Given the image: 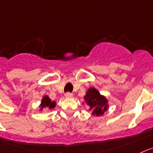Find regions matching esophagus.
<instances>
[{
    "label": "esophagus",
    "mask_w": 153,
    "mask_h": 153,
    "mask_svg": "<svg viewBox=\"0 0 153 153\" xmlns=\"http://www.w3.org/2000/svg\"><path fill=\"white\" fill-rule=\"evenodd\" d=\"M65 97L66 98H72L73 97V94L69 92H67L65 94Z\"/></svg>",
    "instance_id": "obj_1"
}]
</instances>
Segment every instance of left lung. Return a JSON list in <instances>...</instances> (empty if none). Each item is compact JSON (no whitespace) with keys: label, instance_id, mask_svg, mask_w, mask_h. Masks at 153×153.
<instances>
[{"label":"left lung","instance_id":"obj_1","mask_svg":"<svg viewBox=\"0 0 153 153\" xmlns=\"http://www.w3.org/2000/svg\"><path fill=\"white\" fill-rule=\"evenodd\" d=\"M84 100L83 104L85 103L89 107V110L94 116H101L109 109V100L94 87L88 88Z\"/></svg>","mask_w":153,"mask_h":153}]
</instances>
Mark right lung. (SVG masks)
Wrapping results in <instances>:
<instances>
[{"mask_svg":"<svg viewBox=\"0 0 153 153\" xmlns=\"http://www.w3.org/2000/svg\"><path fill=\"white\" fill-rule=\"evenodd\" d=\"M56 102L55 101L51 100L48 95L47 96H44L42 100H41V103L39 105V111H42L44 109H54L56 107Z\"/></svg>","mask_w":153,"mask_h":153,"instance_id":"right-lung-1","label":"right lung"}]
</instances>
